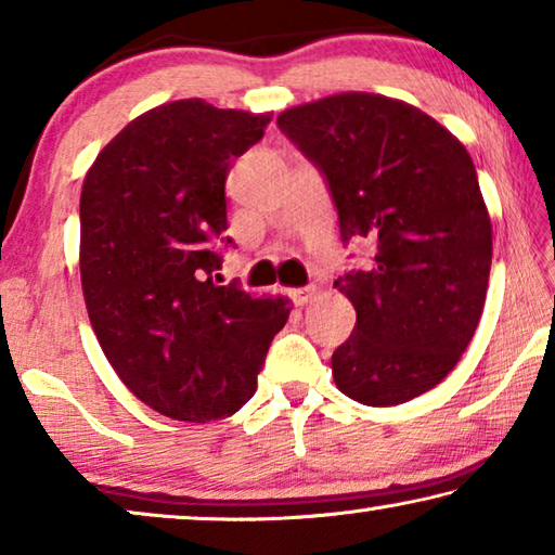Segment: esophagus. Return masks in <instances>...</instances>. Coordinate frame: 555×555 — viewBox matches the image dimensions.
Returning <instances> with one entry per match:
<instances>
[{
  "label": "esophagus",
  "instance_id": "esophagus-1",
  "mask_svg": "<svg viewBox=\"0 0 555 555\" xmlns=\"http://www.w3.org/2000/svg\"><path fill=\"white\" fill-rule=\"evenodd\" d=\"M288 294H291V298H294L296 306H306L308 300H311V298L315 296V288H313V286H308V288H294V291H288Z\"/></svg>",
  "mask_w": 555,
  "mask_h": 555
}]
</instances>
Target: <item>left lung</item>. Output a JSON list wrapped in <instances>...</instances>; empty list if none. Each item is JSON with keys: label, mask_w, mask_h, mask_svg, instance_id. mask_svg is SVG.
I'll return each mask as SVG.
<instances>
[{"label": "left lung", "mask_w": 555, "mask_h": 555, "mask_svg": "<svg viewBox=\"0 0 555 555\" xmlns=\"http://www.w3.org/2000/svg\"><path fill=\"white\" fill-rule=\"evenodd\" d=\"M276 125L323 171L343 242L377 249L335 281L357 311L335 387L364 406L421 397L453 372L487 298L492 222L473 158L426 112L374 92L306 102Z\"/></svg>", "instance_id": "1"}]
</instances>
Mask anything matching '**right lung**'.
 <instances>
[{"label": "right lung", "mask_w": 555, "mask_h": 555, "mask_svg": "<svg viewBox=\"0 0 555 555\" xmlns=\"http://www.w3.org/2000/svg\"><path fill=\"white\" fill-rule=\"evenodd\" d=\"M271 112L201 98L144 112L102 149L80 193V284L98 343L125 387L168 418L237 413L291 300L218 286L230 244L224 178Z\"/></svg>", "instance_id": "add662e5"}]
</instances>
